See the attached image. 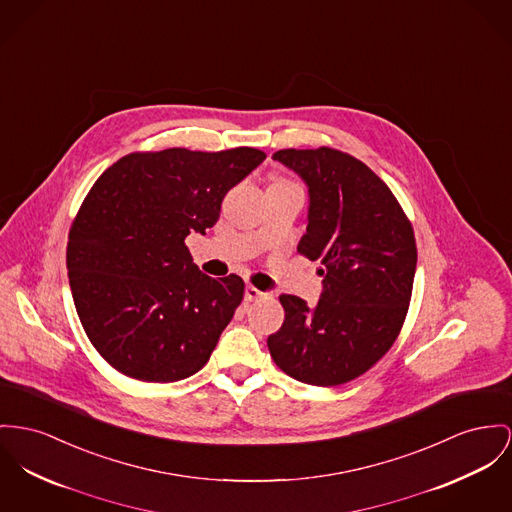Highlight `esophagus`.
I'll list each match as a JSON object with an SVG mask.
<instances>
[{
  "mask_svg": "<svg viewBox=\"0 0 512 512\" xmlns=\"http://www.w3.org/2000/svg\"><path fill=\"white\" fill-rule=\"evenodd\" d=\"M262 297H264V293L260 289H256L252 285H246V289H244V299L246 301H256V299H262Z\"/></svg>",
  "mask_w": 512,
  "mask_h": 512,
  "instance_id": "34e87169",
  "label": "esophagus"
}]
</instances>
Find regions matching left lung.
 Wrapping results in <instances>:
<instances>
[{
    "mask_svg": "<svg viewBox=\"0 0 512 512\" xmlns=\"http://www.w3.org/2000/svg\"><path fill=\"white\" fill-rule=\"evenodd\" d=\"M273 159L307 184V233L297 250L320 262L324 279L314 308L279 297L285 320L268 347L295 380L338 386L367 373L402 330L417 266L413 229L359 159L330 147L281 149Z\"/></svg>",
    "mask_w": 512,
    "mask_h": 512,
    "instance_id": "1",
    "label": "left lung"
}]
</instances>
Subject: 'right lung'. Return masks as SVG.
<instances>
[{
	"mask_svg": "<svg viewBox=\"0 0 512 512\" xmlns=\"http://www.w3.org/2000/svg\"><path fill=\"white\" fill-rule=\"evenodd\" d=\"M264 159L254 147H172L126 155L93 184L69 231V287L87 338L116 371L174 382L209 361L244 281L200 272L184 239L205 235L225 194Z\"/></svg>",
	"mask_w": 512,
	"mask_h": 512,
	"instance_id": "1",
	"label": "right lung"
}]
</instances>
